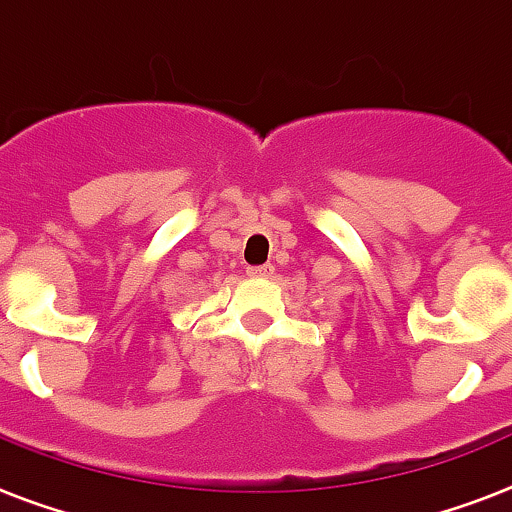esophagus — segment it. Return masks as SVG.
Instances as JSON below:
<instances>
[{"instance_id": "34e87169", "label": "esophagus", "mask_w": 512, "mask_h": 512, "mask_svg": "<svg viewBox=\"0 0 512 512\" xmlns=\"http://www.w3.org/2000/svg\"><path fill=\"white\" fill-rule=\"evenodd\" d=\"M248 274L261 280V277H272L274 274V266L272 264H261V266H248Z\"/></svg>"}]
</instances>
